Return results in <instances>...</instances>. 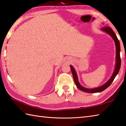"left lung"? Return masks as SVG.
<instances>
[{"mask_svg": "<svg viewBox=\"0 0 126 126\" xmlns=\"http://www.w3.org/2000/svg\"><path fill=\"white\" fill-rule=\"evenodd\" d=\"M101 30L109 34L113 39L115 42V44L116 47V63H115V69L114 71L113 74H112L111 77L108 81L105 83L104 84H103L102 86L95 88H87L84 87L82 86L80 84V83L79 82L78 79V76H77V74L75 70V69L72 65H70L71 73L73 74V76L74 77V79L76 87L79 88V90H81L83 92L89 93H100L101 92H103V90L107 89L108 87L110 86V85L111 84V83L114 81V79L115 78V77L119 73V71L120 70V67H121V58H120V42L119 39H117V36L114 33V32L112 29L108 27V26H105L102 28Z\"/></svg>", "mask_w": 126, "mask_h": 126, "instance_id": "obj_1", "label": "left lung"}]
</instances>
